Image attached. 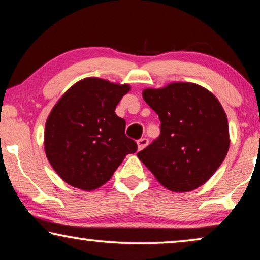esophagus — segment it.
Segmentation results:
<instances>
[{
    "label": "esophagus",
    "mask_w": 260,
    "mask_h": 260,
    "mask_svg": "<svg viewBox=\"0 0 260 260\" xmlns=\"http://www.w3.org/2000/svg\"><path fill=\"white\" fill-rule=\"evenodd\" d=\"M148 143H149V140H148V139H147V138L139 139V140H138V148L141 150V149L145 148V147H146L147 145H148Z\"/></svg>",
    "instance_id": "1"
}]
</instances>
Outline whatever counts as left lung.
Instances as JSON below:
<instances>
[{
  "instance_id": "obj_1",
  "label": "left lung",
  "mask_w": 260,
  "mask_h": 260,
  "mask_svg": "<svg viewBox=\"0 0 260 260\" xmlns=\"http://www.w3.org/2000/svg\"><path fill=\"white\" fill-rule=\"evenodd\" d=\"M145 102L160 119V135L138 153L160 183L191 191L210 177L229 150L228 118L216 96L192 83L146 88Z\"/></svg>"
}]
</instances>
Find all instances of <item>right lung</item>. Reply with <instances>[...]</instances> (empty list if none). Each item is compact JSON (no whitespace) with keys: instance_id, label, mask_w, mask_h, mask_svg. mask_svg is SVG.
I'll use <instances>...</instances> for the list:
<instances>
[{"instance_id":"right-lung-1","label":"right lung","mask_w":260,"mask_h":260,"mask_svg":"<svg viewBox=\"0 0 260 260\" xmlns=\"http://www.w3.org/2000/svg\"><path fill=\"white\" fill-rule=\"evenodd\" d=\"M128 85L99 78L78 81L61 96L45 123L44 148L56 173L72 187L93 190L111 179L127 154L138 150L115 107Z\"/></svg>"}]
</instances>
